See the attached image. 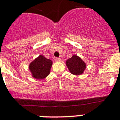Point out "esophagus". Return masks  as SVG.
<instances>
[{
	"mask_svg": "<svg viewBox=\"0 0 120 120\" xmlns=\"http://www.w3.org/2000/svg\"><path fill=\"white\" fill-rule=\"evenodd\" d=\"M55 60L56 62H59L61 61V58H60V57H56V58H55Z\"/></svg>",
	"mask_w": 120,
	"mask_h": 120,
	"instance_id": "1",
	"label": "esophagus"
}]
</instances>
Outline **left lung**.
<instances>
[{"mask_svg": "<svg viewBox=\"0 0 120 120\" xmlns=\"http://www.w3.org/2000/svg\"><path fill=\"white\" fill-rule=\"evenodd\" d=\"M66 65L70 71L73 75L82 74L86 68L85 62L77 55H73L71 58L67 60Z\"/></svg>", "mask_w": 120, "mask_h": 120, "instance_id": "obj_1", "label": "left lung"}]
</instances>
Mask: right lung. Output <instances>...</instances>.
Returning a JSON list of instances; mask_svg holds the SVG:
<instances>
[{
    "label": "right lung",
    "instance_id": "1",
    "mask_svg": "<svg viewBox=\"0 0 120 120\" xmlns=\"http://www.w3.org/2000/svg\"><path fill=\"white\" fill-rule=\"evenodd\" d=\"M52 62L49 59L40 55L29 65V69L33 77L37 79H43L50 73Z\"/></svg>",
    "mask_w": 120,
    "mask_h": 120
}]
</instances>
